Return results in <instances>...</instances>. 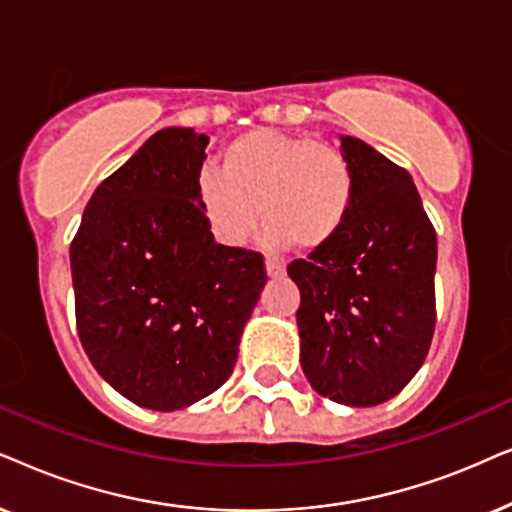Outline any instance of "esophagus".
<instances>
[{
    "label": "esophagus",
    "mask_w": 512,
    "mask_h": 512,
    "mask_svg": "<svg viewBox=\"0 0 512 512\" xmlns=\"http://www.w3.org/2000/svg\"><path fill=\"white\" fill-rule=\"evenodd\" d=\"M267 274L269 278H281L285 274V264L278 257H267Z\"/></svg>",
    "instance_id": "esophagus-1"
}]
</instances>
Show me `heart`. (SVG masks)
I'll use <instances>...</instances> for the list:
<instances>
[{"instance_id": "b5f03b06", "label": "heart", "mask_w": 512, "mask_h": 512, "mask_svg": "<svg viewBox=\"0 0 512 512\" xmlns=\"http://www.w3.org/2000/svg\"><path fill=\"white\" fill-rule=\"evenodd\" d=\"M222 170L196 180V201L213 234L238 245L267 220L269 248H325L342 231L356 196V177L342 149L311 135L255 128L222 149Z\"/></svg>"}]
</instances>
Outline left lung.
I'll use <instances>...</instances> for the list:
<instances>
[{
    "instance_id": "1",
    "label": "left lung",
    "mask_w": 512,
    "mask_h": 512,
    "mask_svg": "<svg viewBox=\"0 0 512 512\" xmlns=\"http://www.w3.org/2000/svg\"><path fill=\"white\" fill-rule=\"evenodd\" d=\"M342 152L356 177L351 213L288 276L302 295L309 384L335 403L372 407L403 391L431 349L438 238L405 168L351 135Z\"/></svg>"
}]
</instances>
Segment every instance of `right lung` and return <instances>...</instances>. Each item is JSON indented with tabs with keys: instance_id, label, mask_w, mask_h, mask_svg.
Listing matches in <instances>:
<instances>
[{
	"instance_id": "obj_1",
	"label": "right lung",
	"mask_w": 512,
	"mask_h": 512,
	"mask_svg": "<svg viewBox=\"0 0 512 512\" xmlns=\"http://www.w3.org/2000/svg\"><path fill=\"white\" fill-rule=\"evenodd\" d=\"M208 135L156 131L95 189L70 245L88 360L147 410L194 405L229 379L267 283L260 252L215 243L196 201Z\"/></svg>"
}]
</instances>
